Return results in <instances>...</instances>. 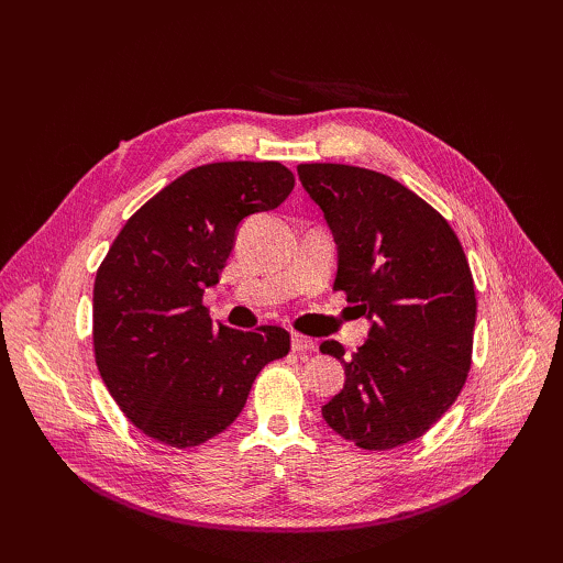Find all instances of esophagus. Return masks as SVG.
Segmentation results:
<instances>
[{"label":"esophagus","instance_id":"1","mask_svg":"<svg viewBox=\"0 0 563 563\" xmlns=\"http://www.w3.org/2000/svg\"><path fill=\"white\" fill-rule=\"evenodd\" d=\"M291 347H294V352H312L314 340L308 338V335H302V333H294L291 335Z\"/></svg>","mask_w":563,"mask_h":563}]
</instances>
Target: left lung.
Instances as JSON below:
<instances>
[{"instance_id":"obj_1","label":"left lung","mask_w":563,"mask_h":563,"mask_svg":"<svg viewBox=\"0 0 563 563\" xmlns=\"http://www.w3.org/2000/svg\"><path fill=\"white\" fill-rule=\"evenodd\" d=\"M298 176L338 244L333 288L371 321L352 360L338 340L319 345L347 376L321 416L360 449L404 446L467 380L476 298L465 251L446 218L395 178L347 164H300Z\"/></svg>"}]
</instances>
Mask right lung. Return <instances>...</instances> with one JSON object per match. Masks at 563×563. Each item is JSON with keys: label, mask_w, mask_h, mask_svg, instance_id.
<instances>
[{"label": "right lung", "mask_w": 563, "mask_h": 563, "mask_svg": "<svg viewBox=\"0 0 563 563\" xmlns=\"http://www.w3.org/2000/svg\"><path fill=\"white\" fill-rule=\"evenodd\" d=\"M279 162L203 164L168 183L117 234L93 284V352L112 399L143 434L192 449L236 420L261 368L291 350L282 327L216 323L236 228L291 195Z\"/></svg>", "instance_id": "add662e5"}]
</instances>
